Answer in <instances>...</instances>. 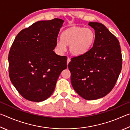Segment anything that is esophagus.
I'll return each mask as SVG.
<instances>
[{
	"label": "esophagus",
	"instance_id": "esophagus-1",
	"mask_svg": "<svg viewBox=\"0 0 130 130\" xmlns=\"http://www.w3.org/2000/svg\"><path fill=\"white\" fill-rule=\"evenodd\" d=\"M70 61V58H69V57H68V59H67V65H68V63H69Z\"/></svg>",
	"mask_w": 130,
	"mask_h": 130
}]
</instances>
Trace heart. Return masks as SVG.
Masks as SVG:
<instances>
[{"label":"heart","instance_id":"b5f03b06","mask_svg":"<svg viewBox=\"0 0 130 130\" xmlns=\"http://www.w3.org/2000/svg\"><path fill=\"white\" fill-rule=\"evenodd\" d=\"M61 39L56 43L60 52L65 51L67 46L72 56H81L88 52L96 40V34L91 28L73 26L65 30L61 34Z\"/></svg>","mask_w":130,"mask_h":130}]
</instances>
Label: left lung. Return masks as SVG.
Here are the masks:
<instances>
[{
    "label": "left lung",
    "mask_w": 130,
    "mask_h": 130,
    "mask_svg": "<svg viewBox=\"0 0 130 130\" xmlns=\"http://www.w3.org/2000/svg\"><path fill=\"white\" fill-rule=\"evenodd\" d=\"M88 25L95 31L93 47L84 55L72 58L68 68L74 91L91 100L113 89L122 70V57L119 42L104 25L91 22Z\"/></svg>",
    "instance_id": "1"
}]
</instances>
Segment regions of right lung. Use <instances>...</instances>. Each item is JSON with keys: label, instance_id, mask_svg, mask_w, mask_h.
Wrapping results in <instances>:
<instances>
[{"label": "right lung", "instance_id": "obj_1", "mask_svg": "<svg viewBox=\"0 0 130 130\" xmlns=\"http://www.w3.org/2000/svg\"><path fill=\"white\" fill-rule=\"evenodd\" d=\"M63 22L58 18L37 22L15 37L8 54L9 76L26 99L40 102L49 98L67 69V57L53 51Z\"/></svg>", "mask_w": 130, "mask_h": 130}]
</instances>
